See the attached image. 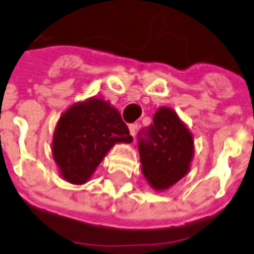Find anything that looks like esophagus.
Wrapping results in <instances>:
<instances>
[{
  "instance_id": "34e87169",
  "label": "esophagus",
  "mask_w": 254,
  "mask_h": 254,
  "mask_svg": "<svg viewBox=\"0 0 254 254\" xmlns=\"http://www.w3.org/2000/svg\"><path fill=\"white\" fill-rule=\"evenodd\" d=\"M129 131H130V134L134 137L135 131H137V125H135V124H130V125H129Z\"/></svg>"
}]
</instances>
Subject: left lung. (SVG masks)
<instances>
[{
	"mask_svg": "<svg viewBox=\"0 0 254 254\" xmlns=\"http://www.w3.org/2000/svg\"><path fill=\"white\" fill-rule=\"evenodd\" d=\"M142 173L154 189H168L188 173L193 157V138L177 114L160 108L153 124L138 131Z\"/></svg>",
	"mask_w": 254,
	"mask_h": 254,
	"instance_id": "8db88e82",
	"label": "left lung"
}]
</instances>
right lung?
<instances>
[{"label":"right lung","mask_w":254,"mask_h":254,"mask_svg":"<svg viewBox=\"0 0 254 254\" xmlns=\"http://www.w3.org/2000/svg\"><path fill=\"white\" fill-rule=\"evenodd\" d=\"M117 110L109 102L92 98L70 106L58 121L53 157L65 180L84 184L116 142H131Z\"/></svg>","instance_id":"right-lung-1"}]
</instances>
